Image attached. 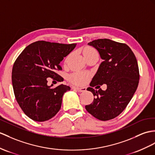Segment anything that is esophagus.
<instances>
[{"label":"esophagus","instance_id":"esophagus-1","mask_svg":"<svg viewBox=\"0 0 155 155\" xmlns=\"http://www.w3.org/2000/svg\"><path fill=\"white\" fill-rule=\"evenodd\" d=\"M74 89H76L78 92H85L86 91L85 87H74Z\"/></svg>","mask_w":155,"mask_h":155}]
</instances>
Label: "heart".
<instances>
[{
  "label": "heart",
  "instance_id": "b5f03b06",
  "mask_svg": "<svg viewBox=\"0 0 155 155\" xmlns=\"http://www.w3.org/2000/svg\"><path fill=\"white\" fill-rule=\"evenodd\" d=\"M96 52L95 50H93V48L89 47H86L84 52ZM89 78V74L86 72H76L73 74H71L69 79L70 81L73 83L74 84L78 85H81L84 84L88 80Z\"/></svg>",
  "mask_w": 155,
  "mask_h": 155
}]
</instances>
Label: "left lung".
<instances>
[{"mask_svg":"<svg viewBox=\"0 0 155 155\" xmlns=\"http://www.w3.org/2000/svg\"><path fill=\"white\" fill-rule=\"evenodd\" d=\"M88 45L97 49L103 62L91 82L92 87L87 89L95 98L85 108L95 118L107 121L122 113L136 91L139 80L137 61L131 48L124 43L100 39ZM103 84L107 86L105 91L100 89ZM95 86L99 90L92 88Z\"/></svg>","mask_w":155,"mask_h":155,"instance_id":"8db88e82","label":"left lung"}]
</instances>
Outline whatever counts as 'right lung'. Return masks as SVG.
I'll list each match as a JSON object with an SVG mask.
<instances>
[{
  "instance_id": "right-lung-1",
  "label": "right lung",
  "mask_w": 155,
  "mask_h": 155,
  "mask_svg": "<svg viewBox=\"0 0 155 155\" xmlns=\"http://www.w3.org/2000/svg\"><path fill=\"white\" fill-rule=\"evenodd\" d=\"M75 46L36 41L26 47L15 61L12 72L15 97L25 115L34 121H47L61 108L64 94L70 87L60 84L52 88L47 78L62 81L56 71L62 70L60 62Z\"/></svg>"
}]
</instances>
